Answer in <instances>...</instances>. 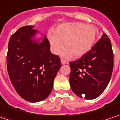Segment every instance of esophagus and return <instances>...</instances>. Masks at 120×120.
Returning <instances> with one entry per match:
<instances>
[{
	"label": "esophagus",
	"mask_w": 120,
	"mask_h": 120,
	"mask_svg": "<svg viewBox=\"0 0 120 120\" xmlns=\"http://www.w3.org/2000/svg\"><path fill=\"white\" fill-rule=\"evenodd\" d=\"M61 63H62L63 65H64V64H66L67 63V61H65V60H64V59H61Z\"/></svg>",
	"instance_id": "esophagus-1"
}]
</instances>
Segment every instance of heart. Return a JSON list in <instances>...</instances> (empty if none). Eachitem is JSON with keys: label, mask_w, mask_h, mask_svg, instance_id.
<instances>
[{"label": "heart", "mask_w": 120, "mask_h": 120, "mask_svg": "<svg viewBox=\"0 0 120 120\" xmlns=\"http://www.w3.org/2000/svg\"><path fill=\"white\" fill-rule=\"evenodd\" d=\"M99 31L94 26H88L81 22H67L58 25L54 31L48 33V39L53 53L61 52L63 57L69 58L73 55L78 58L87 53L98 37Z\"/></svg>", "instance_id": "1"}]
</instances>
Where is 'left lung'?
Returning <instances> with one entry per match:
<instances>
[{"mask_svg": "<svg viewBox=\"0 0 120 120\" xmlns=\"http://www.w3.org/2000/svg\"><path fill=\"white\" fill-rule=\"evenodd\" d=\"M69 82L73 93L80 98L93 99L105 90L113 68L111 41L104 33L87 53L69 62Z\"/></svg>", "mask_w": 120, "mask_h": 120, "instance_id": "left-lung-1", "label": "left lung"}]
</instances>
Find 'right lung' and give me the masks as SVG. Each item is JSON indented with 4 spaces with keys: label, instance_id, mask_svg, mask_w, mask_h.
I'll return each mask as SVG.
<instances>
[{
    "label": "right lung",
    "instance_id": "obj_1",
    "mask_svg": "<svg viewBox=\"0 0 120 120\" xmlns=\"http://www.w3.org/2000/svg\"><path fill=\"white\" fill-rule=\"evenodd\" d=\"M34 27L22 26L12 35L7 55L12 84L18 94L29 102L41 101L48 97L61 67L59 57L49 50L46 36L41 43L33 39L37 33Z\"/></svg>",
    "mask_w": 120,
    "mask_h": 120
}]
</instances>
